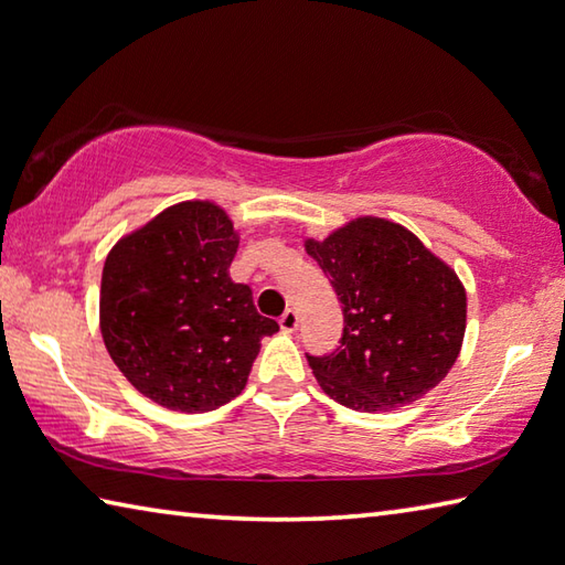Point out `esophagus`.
I'll use <instances>...</instances> for the list:
<instances>
[{
  "instance_id": "34e87169",
  "label": "esophagus",
  "mask_w": 565,
  "mask_h": 565,
  "mask_svg": "<svg viewBox=\"0 0 565 565\" xmlns=\"http://www.w3.org/2000/svg\"><path fill=\"white\" fill-rule=\"evenodd\" d=\"M300 327V317H297L295 310H285L280 317V329L282 332H295V329Z\"/></svg>"
}]
</instances>
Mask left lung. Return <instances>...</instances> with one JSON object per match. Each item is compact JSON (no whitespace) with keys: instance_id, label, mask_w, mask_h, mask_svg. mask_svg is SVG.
Returning a JSON list of instances; mask_svg holds the SVG:
<instances>
[{"instance_id":"8db88e82","label":"left lung","mask_w":565,"mask_h":565,"mask_svg":"<svg viewBox=\"0 0 565 565\" xmlns=\"http://www.w3.org/2000/svg\"><path fill=\"white\" fill-rule=\"evenodd\" d=\"M342 302L344 332L324 356L307 354L329 398L351 411H391L448 376L467 319L465 287L398 223L364 216L305 243Z\"/></svg>"}]
</instances>
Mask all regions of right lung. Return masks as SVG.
I'll list each match as a JSON object with an SVG mask.
<instances>
[{
    "mask_svg": "<svg viewBox=\"0 0 565 565\" xmlns=\"http://www.w3.org/2000/svg\"><path fill=\"white\" fill-rule=\"evenodd\" d=\"M238 236L209 201L169 206L110 250L100 282V332L122 376L159 406L216 411L246 388L260 339L278 322L258 315L228 268Z\"/></svg>",
    "mask_w": 565,
    "mask_h": 565,
    "instance_id": "obj_1",
    "label": "right lung"
}]
</instances>
